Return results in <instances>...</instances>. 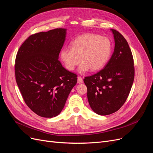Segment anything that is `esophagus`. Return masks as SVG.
Listing matches in <instances>:
<instances>
[{"instance_id": "esophagus-1", "label": "esophagus", "mask_w": 153, "mask_h": 153, "mask_svg": "<svg viewBox=\"0 0 153 153\" xmlns=\"http://www.w3.org/2000/svg\"><path fill=\"white\" fill-rule=\"evenodd\" d=\"M83 82H84V81H83L82 78L81 77H80V76H78V79H77V83H78V84H82Z\"/></svg>"}]
</instances>
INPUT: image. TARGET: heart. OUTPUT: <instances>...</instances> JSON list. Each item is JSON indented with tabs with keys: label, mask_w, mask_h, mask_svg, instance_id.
<instances>
[{
	"label": "heart",
	"mask_w": 153,
	"mask_h": 153,
	"mask_svg": "<svg viewBox=\"0 0 153 153\" xmlns=\"http://www.w3.org/2000/svg\"><path fill=\"white\" fill-rule=\"evenodd\" d=\"M71 48H63L60 57L69 71L75 70L76 66L83 61L78 68L82 74L102 68L110 58L112 52V43L106 37L95 34H85L77 37L71 42ZM81 58H80V57Z\"/></svg>",
	"instance_id": "1"
}]
</instances>
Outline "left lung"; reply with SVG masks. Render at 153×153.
Wrapping results in <instances>:
<instances>
[{
	"label": "left lung",
	"mask_w": 153,
	"mask_h": 153,
	"mask_svg": "<svg viewBox=\"0 0 153 153\" xmlns=\"http://www.w3.org/2000/svg\"><path fill=\"white\" fill-rule=\"evenodd\" d=\"M110 30L115 41L112 57L103 69L84 79L91 108L101 115L114 113L124 105L135 76L133 58L127 41L118 31Z\"/></svg>",
	"instance_id": "obj_1"
}]
</instances>
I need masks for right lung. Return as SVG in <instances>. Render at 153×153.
I'll use <instances>...</instances> for the list:
<instances>
[{
  "label": "right lung",
  "mask_w": 153,
  "mask_h": 153,
  "mask_svg": "<svg viewBox=\"0 0 153 153\" xmlns=\"http://www.w3.org/2000/svg\"><path fill=\"white\" fill-rule=\"evenodd\" d=\"M66 36V29L32 34L16 54L17 85L25 103L41 117L52 118L61 113L77 82L76 74L58 60Z\"/></svg>",
  "instance_id": "right-lung-1"
}]
</instances>
